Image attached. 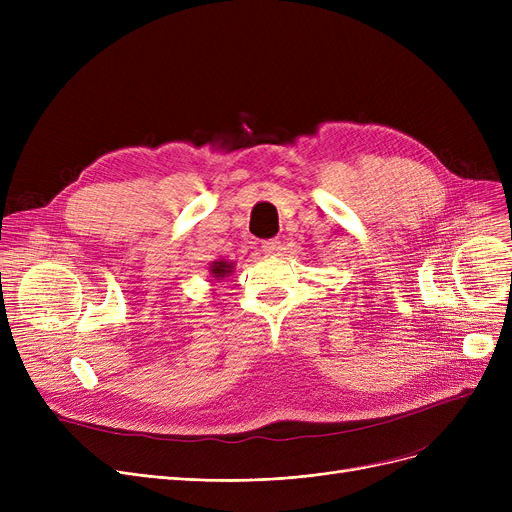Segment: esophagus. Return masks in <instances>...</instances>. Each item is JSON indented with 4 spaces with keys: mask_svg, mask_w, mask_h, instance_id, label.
Here are the masks:
<instances>
[{
    "mask_svg": "<svg viewBox=\"0 0 512 512\" xmlns=\"http://www.w3.org/2000/svg\"><path fill=\"white\" fill-rule=\"evenodd\" d=\"M261 249H263V253H265V255H278V253L282 251V242H280L278 238H272V240H263Z\"/></svg>",
    "mask_w": 512,
    "mask_h": 512,
    "instance_id": "esophagus-1",
    "label": "esophagus"
}]
</instances>
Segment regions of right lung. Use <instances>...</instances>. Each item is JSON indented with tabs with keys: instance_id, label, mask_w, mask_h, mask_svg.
Instances as JSON below:
<instances>
[{
	"instance_id": "add662e5",
	"label": "right lung",
	"mask_w": 512,
	"mask_h": 512,
	"mask_svg": "<svg viewBox=\"0 0 512 512\" xmlns=\"http://www.w3.org/2000/svg\"><path fill=\"white\" fill-rule=\"evenodd\" d=\"M234 261H226V259H218V261H213L211 265H209V276H211V284H215V282H222L226 276H230L232 272H234Z\"/></svg>"
}]
</instances>
